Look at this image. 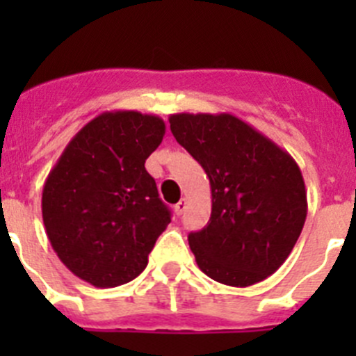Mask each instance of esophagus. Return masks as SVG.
<instances>
[{
  "mask_svg": "<svg viewBox=\"0 0 356 356\" xmlns=\"http://www.w3.org/2000/svg\"><path fill=\"white\" fill-rule=\"evenodd\" d=\"M185 209H187V200H180L175 205V212L178 213V216H181V213L185 212Z\"/></svg>",
  "mask_w": 356,
  "mask_h": 356,
  "instance_id": "34e87169",
  "label": "esophagus"
}]
</instances>
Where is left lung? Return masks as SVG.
Segmentation results:
<instances>
[{
  "label": "left lung",
  "mask_w": 356,
  "mask_h": 356,
  "mask_svg": "<svg viewBox=\"0 0 356 356\" xmlns=\"http://www.w3.org/2000/svg\"><path fill=\"white\" fill-rule=\"evenodd\" d=\"M178 144L205 169L212 213L188 246L201 271L250 287L287 260L307 219L300 165L266 135L232 114H172Z\"/></svg>",
  "instance_id": "obj_1"
}]
</instances>
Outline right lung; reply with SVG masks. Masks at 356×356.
Wrapping results in <instances>:
<instances>
[{"label":"right lung","mask_w":356,"mask_h":356,"mask_svg":"<svg viewBox=\"0 0 356 356\" xmlns=\"http://www.w3.org/2000/svg\"><path fill=\"white\" fill-rule=\"evenodd\" d=\"M163 135L159 115L103 112L69 140L44 181L42 221L51 248L94 287L137 278L171 222L144 168Z\"/></svg>","instance_id":"1"}]
</instances>
